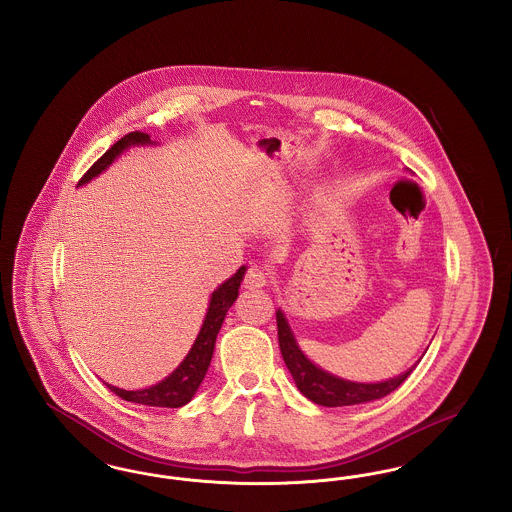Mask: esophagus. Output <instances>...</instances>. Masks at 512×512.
<instances>
[{"label":"esophagus","instance_id":"obj_1","mask_svg":"<svg viewBox=\"0 0 512 512\" xmlns=\"http://www.w3.org/2000/svg\"><path fill=\"white\" fill-rule=\"evenodd\" d=\"M245 288L249 290H259L265 288L268 284V272L263 267H251L245 272Z\"/></svg>","mask_w":512,"mask_h":512}]
</instances>
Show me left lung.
<instances>
[{
  "label": "left lung",
  "mask_w": 512,
  "mask_h": 512,
  "mask_svg": "<svg viewBox=\"0 0 512 512\" xmlns=\"http://www.w3.org/2000/svg\"><path fill=\"white\" fill-rule=\"evenodd\" d=\"M276 324H278L280 351H282L284 363L293 376L297 390L322 407H349V405H361V403L382 399L390 395L391 391L397 390L409 378V374L416 366H411L407 372L395 378L376 382V384L343 380L340 376H334L322 370L320 366L307 359V355L299 349L292 328L280 309L276 311Z\"/></svg>",
  "instance_id": "1"
}]
</instances>
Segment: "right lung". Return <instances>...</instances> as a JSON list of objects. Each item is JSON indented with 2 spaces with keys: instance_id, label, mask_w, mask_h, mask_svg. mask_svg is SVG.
I'll return each instance as SVG.
<instances>
[{
  "instance_id": "add662e5",
  "label": "right lung",
  "mask_w": 512,
  "mask_h": 512,
  "mask_svg": "<svg viewBox=\"0 0 512 512\" xmlns=\"http://www.w3.org/2000/svg\"><path fill=\"white\" fill-rule=\"evenodd\" d=\"M149 144H155V142H151L149 134H144V132L126 134L115 146H111V149H107L99 157L98 161L90 167V171L82 176L78 186L88 184L92 178H96L101 172L107 171L128 147L149 146ZM245 270H247L245 267L238 268L234 276H230L226 282L220 284L215 292L211 293L207 315L203 318L201 330L195 338L192 349L188 351L184 361L176 366L165 380H161L155 386H149L146 390H121V388H115L107 382H105V386L113 393H117L124 401L140 403V405H147V407L178 409V407H184L186 403H190L195 391L201 386V382L207 374V368L211 365L217 334H219L220 326L224 322L228 309L238 299V293H240L238 290H240V284L244 280Z\"/></svg>"
}]
</instances>
